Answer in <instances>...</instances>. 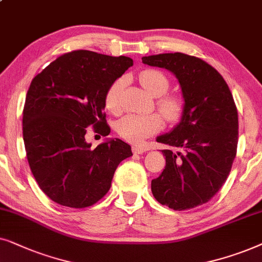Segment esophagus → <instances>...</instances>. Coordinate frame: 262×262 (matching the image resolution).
Masks as SVG:
<instances>
[{"instance_id":"obj_1","label":"esophagus","mask_w":262,"mask_h":262,"mask_svg":"<svg viewBox=\"0 0 262 262\" xmlns=\"http://www.w3.org/2000/svg\"><path fill=\"white\" fill-rule=\"evenodd\" d=\"M132 151H133L135 155H142V153L146 152V149L142 147H138V146H133V147H132Z\"/></svg>"}]
</instances>
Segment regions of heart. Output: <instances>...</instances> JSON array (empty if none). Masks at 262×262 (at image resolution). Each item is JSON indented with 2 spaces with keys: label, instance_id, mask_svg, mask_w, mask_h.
<instances>
[{
  "label": "heart",
  "instance_id": "heart-1",
  "mask_svg": "<svg viewBox=\"0 0 262 262\" xmlns=\"http://www.w3.org/2000/svg\"><path fill=\"white\" fill-rule=\"evenodd\" d=\"M139 81L142 87L153 97H159L157 106L165 120L170 123H175L182 117L184 103L179 96H163L169 90L170 82L162 72L156 69H146L139 75ZM125 83L124 78H118L107 87L104 104L110 113L118 114L122 109L121 97ZM162 97H160V96ZM164 121L159 114L148 115H125L117 121L116 130L124 140L133 144H142L146 139L158 133L163 128Z\"/></svg>",
  "mask_w": 262,
  "mask_h": 262
}]
</instances>
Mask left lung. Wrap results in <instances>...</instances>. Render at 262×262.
<instances>
[{"instance_id": "8db88e82", "label": "left lung", "mask_w": 262, "mask_h": 262, "mask_svg": "<svg viewBox=\"0 0 262 262\" xmlns=\"http://www.w3.org/2000/svg\"><path fill=\"white\" fill-rule=\"evenodd\" d=\"M142 63L165 68L179 80L184 100L180 123L157 137L165 169L152 180L153 196L183 211L206 204L228 179L236 157L238 115L228 83L215 69L181 52L144 56Z\"/></svg>"}]
</instances>
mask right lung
I'll use <instances>...</instances> for the list:
<instances>
[{
	"label": "right lung",
	"mask_w": 262,
	"mask_h": 262,
	"mask_svg": "<svg viewBox=\"0 0 262 262\" xmlns=\"http://www.w3.org/2000/svg\"><path fill=\"white\" fill-rule=\"evenodd\" d=\"M132 66L127 56L76 50L56 58L31 82L24 144L38 186L56 204L92 206L109 191L118 164L133 156L120 139H106L96 148L85 140L90 125L103 137L110 134L104 96Z\"/></svg>",
	"instance_id": "right-lung-1"
}]
</instances>
